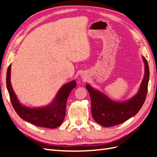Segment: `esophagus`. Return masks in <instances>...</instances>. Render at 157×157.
Masks as SVG:
<instances>
[{
  "mask_svg": "<svg viewBox=\"0 0 157 157\" xmlns=\"http://www.w3.org/2000/svg\"><path fill=\"white\" fill-rule=\"evenodd\" d=\"M81 78L83 79H87V75L86 74V73H82V75H81Z\"/></svg>",
  "mask_w": 157,
  "mask_h": 157,
  "instance_id": "esophagus-1",
  "label": "esophagus"
}]
</instances>
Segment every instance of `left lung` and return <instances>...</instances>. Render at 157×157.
<instances>
[{"mask_svg": "<svg viewBox=\"0 0 157 157\" xmlns=\"http://www.w3.org/2000/svg\"><path fill=\"white\" fill-rule=\"evenodd\" d=\"M144 75L138 92L124 101H116L105 93L87 84L86 88L90 96L91 111L93 118L103 127H111L125 122L136 115L144 104L147 94L149 81V67L144 56Z\"/></svg>", "mask_w": 157, "mask_h": 157, "instance_id": "8db88e82", "label": "left lung"}]
</instances>
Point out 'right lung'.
<instances>
[{
    "mask_svg": "<svg viewBox=\"0 0 157 157\" xmlns=\"http://www.w3.org/2000/svg\"><path fill=\"white\" fill-rule=\"evenodd\" d=\"M11 65H10L6 72V88L13 108L20 117L42 128H56L61 125L65 119L67 98L72 90L75 88L76 82L73 80L63 85L49 105L29 107L20 102L13 90L11 83Z\"/></svg>",
    "mask_w": 157,
    "mask_h": 157,
    "instance_id": "obj_1",
    "label": "right lung"
}]
</instances>
